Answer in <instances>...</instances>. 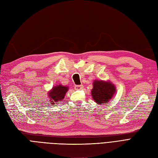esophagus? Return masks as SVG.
<instances>
[{"mask_svg":"<svg viewBox=\"0 0 158 158\" xmlns=\"http://www.w3.org/2000/svg\"><path fill=\"white\" fill-rule=\"evenodd\" d=\"M84 88V85H75L74 88L76 90H80V89H82Z\"/></svg>","mask_w":158,"mask_h":158,"instance_id":"esophagus-1","label":"esophagus"}]
</instances>
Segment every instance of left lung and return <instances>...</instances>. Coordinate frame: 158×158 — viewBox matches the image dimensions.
Listing matches in <instances>:
<instances>
[{
  "instance_id": "8db88e82",
  "label": "left lung",
  "mask_w": 158,
  "mask_h": 158,
  "mask_svg": "<svg viewBox=\"0 0 158 158\" xmlns=\"http://www.w3.org/2000/svg\"><path fill=\"white\" fill-rule=\"evenodd\" d=\"M115 91V88L111 83L103 81L95 80L92 95L95 103L103 104L109 102Z\"/></svg>"
}]
</instances>
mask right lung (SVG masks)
I'll list each match as a JSON object with an SVG mask.
<instances>
[{
  "mask_svg": "<svg viewBox=\"0 0 158 158\" xmlns=\"http://www.w3.org/2000/svg\"><path fill=\"white\" fill-rule=\"evenodd\" d=\"M69 88L66 86H63L62 85H56L55 88L52 89L51 92L49 93V97L51 98L50 101L52 103H55L52 102H56L61 101L64 98V95L67 92Z\"/></svg>",
  "mask_w": 158,
  "mask_h": 158,
  "instance_id": "obj_1",
  "label": "right lung"
}]
</instances>
